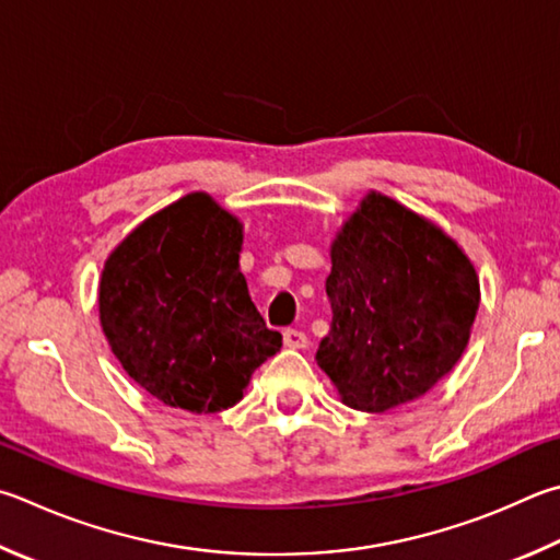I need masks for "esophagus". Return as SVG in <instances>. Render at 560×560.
<instances>
[{"label": "esophagus", "mask_w": 560, "mask_h": 560, "mask_svg": "<svg viewBox=\"0 0 560 560\" xmlns=\"http://www.w3.org/2000/svg\"><path fill=\"white\" fill-rule=\"evenodd\" d=\"M283 345H287L289 350H303L308 345V338H306V332L289 328V330H283Z\"/></svg>", "instance_id": "esophagus-1"}]
</instances>
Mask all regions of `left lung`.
<instances>
[{
  "label": "left lung",
  "mask_w": 560,
  "mask_h": 560,
  "mask_svg": "<svg viewBox=\"0 0 560 560\" xmlns=\"http://www.w3.org/2000/svg\"><path fill=\"white\" fill-rule=\"evenodd\" d=\"M332 323L318 368L350 409L384 413L419 399L470 342L480 277L435 222L370 190L330 245Z\"/></svg>",
  "instance_id": "obj_1"
}]
</instances>
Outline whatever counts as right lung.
<instances>
[{
  "label": "right lung",
  "instance_id": "add662e5",
  "mask_svg": "<svg viewBox=\"0 0 560 560\" xmlns=\"http://www.w3.org/2000/svg\"><path fill=\"white\" fill-rule=\"evenodd\" d=\"M242 240L245 225L196 190L149 215L105 259V338L129 377L171 409H230L281 348L249 299Z\"/></svg>",
  "mask_w": 560,
  "mask_h": 560
}]
</instances>
